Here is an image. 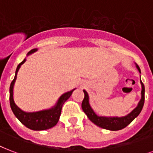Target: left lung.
Returning <instances> with one entry per match:
<instances>
[{"label":"left lung","instance_id":"obj_1","mask_svg":"<svg viewBox=\"0 0 153 153\" xmlns=\"http://www.w3.org/2000/svg\"><path fill=\"white\" fill-rule=\"evenodd\" d=\"M136 68L140 72V67L136 64ZM141 85H142V91H141V99L140 102L131 112L128 114L127 116L118 118V117H102V116L97 115L94 113L93 109L91 108L89 103V95L87 94L85 90H84L85 97L82 101L81 107L85 113L86 114L87 117L91 122H93L94 124H96L98 127L104 128L106 130H111V131H118V130L123 129L127 125H129L134 119L137 117L143 109V104H144V85L143 82L140 80Z\"/></svg>","mask_w":153,"mask_h":153}]
</instances>
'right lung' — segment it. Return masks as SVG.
<instances>
[{"instance_id": "add662e5", "label": "right lung", "mask_w": 153, "mask_h": 153, "mask_svg": "<svg viewBox=\"0 0 153 153\" xmlns=\"http://www.w3.org/2000/svg\"><path fill=\"white\" fill-rule=\"evenodd\" d=\"M37 49H32L30 51L27 55L33 53L34 51H36ZM26 61V59H24L23 61H22L20 64H18L17 69H16L15 76L14 79L13 80L11 84H10V107L12 109V111L14 114V115L18 119V120L25 125L26 127H28L30 129L34 130V131H42V130L50 129L54 126L57 124V123L59 121V116L61 114L62 106L64 105V103L67 101L72 95V92L74 91V89L72 91L67 92L62 95L61 97H59L58 102L56 103V105L52 107L51 109L49 110H46V111H38V112H33V113H27V112H24L21 110L20 108L17 106L14 101H13V85H14V82L17 78V73H18V70L20 68L21 65L24 64Z\"/></svg>"}]
</instances>
